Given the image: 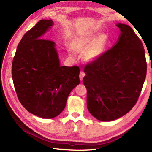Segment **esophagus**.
I'll list each match as a JSON object with an SVG mask.
<instances>
[{"mask_svg": "<svg viewBox=\"0 0 152 152\" xmlns=\"http://www.w3.org/2000/svg\"><path fill=\"white\" fill-rule=\"evenodd\" d=\"M86 76V74L83 72V71H81V72H80V80H83V77H84Z\"/></svg>", "mask_w": 152, "mask_h": 152, "instance_id": "esophagus-1", "label": "esophagus"}]
</instances>
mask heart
Returning a JSON list of instances; mask_svg holds the SVG:
<instances>
[{
  "label": "heart",
  "mask_w": 152,
  "mask_h": 152,
  "mask_svg": "<svg viewBox=\"0 0 152 152\" xmlns=\"http://www.w3.org/2000/svg\"><path fill=\"white\" fill-rule=\"evenodd\" d=\"M108 44V38L106 34H98L89 31L74 36L70 46L74 51L83 53V56L86 61L95 63L104 56Z\"/></svg>",
  "instance_id": "b5f03b06"
}]
</instances>
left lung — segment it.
<instances>
[{
    "label": "left lung",
    "instance_id": "obj_1",
    "mask_svg": "<svg viewBox=\"0 0 152 152\" xmlns=\"http://www.w3.org/2000/svg\"><path fill=\"white\" fill-rule=\"evenodd\" d=\"M116 25L121 33L115 45L101 59L84 68L87 107L93 117L102 121L115 120L133 108L146 76L141 40L130 26Z\"/></svg>",
    "mask_w": 152,
    "mask_h": 152
}]
</instances>
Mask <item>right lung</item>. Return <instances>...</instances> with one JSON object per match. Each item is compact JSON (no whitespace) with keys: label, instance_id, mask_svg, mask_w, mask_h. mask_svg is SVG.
<instances>
[{"label":"right lung","instance_id":"obj_1","mask_svg":"<svg viewBox=\"0 0 152 152\" xmlns=\"http://www.w3.org/2000/svg\"><path fill=\"white\" fill-rule=\"evenodd\" d=\"M53 21L42 19L19 42L12 76L23 107L40 118L56 117L65 108L71 91L80 83L78 66H60L56 43L42 38Z\"/></svg>","mask_w":152,"mask_h":152}]
</instances>
